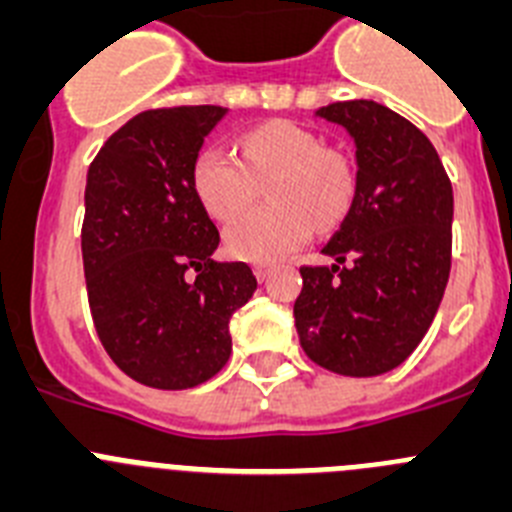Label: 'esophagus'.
<instances>
[{
	"label": "esophagus",
	"mask_w": 512,
	"mask_h": 512,
	"mask_svg": "<svg viewBox=\"0 0 512 512\" xmlns=\"http://www.w3.org/2000/svg\"><path fill=\"white\" fill-rule=\"evenodd\" d=\"M255 275L260 280H267L270 275H273V265H267V262H257L255 265Z\"/></svg>",
	"instance_id": "1"
}]
</instances>
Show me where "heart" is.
<instances>
[{"mask_svg": "<svg viewBox=\"0 0 512 512\" xmlns=\"http://www.w3.org/2000/svg\"><path fill=\"white\" fill-rule=\"evenodd\" d=\"M242 158L224 147H204L193 160L191 183L201 206L219 222L238 216L270 180L267 210L239 217L224 234L227 252L250 262H270L301 247L313 227L331 229L349 214L357 193L352 160L321 145L293 122H267L245 132Z\"/></svg>", "mask_w": 512, "mask_h": 512, "instance_id": "heart-1", "label": "heart"}]
</instances>
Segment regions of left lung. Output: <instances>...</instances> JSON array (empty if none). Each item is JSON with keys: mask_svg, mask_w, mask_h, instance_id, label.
Here are the masks:
<instances>
[{"mask_svg": "<svg viewBox=\"0 0 512 512\" xmlns=\"http://www.w3.org/2000/svg\"><path fill=\"white\" fill-rule=\"evenodd\" d=\"M316 117L342 124L357 147V193L321 252L301 267L293 316L316 365L375 377L411 357L434 321L451 270L454 193L436 147L393 109L354 99Z\"/></svg>", "mask_w": 512, "mask_h": 512, "instance_id": "8db88e82", "label": "left lung"}]
</instances>
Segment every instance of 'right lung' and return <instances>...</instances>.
Here are the masks:
<instances>
[{
  "label": "right lung",
  "instance_id": "1",
  "mask_svg": "<svg viewBox=\"0 0 512 512\" xmlns=\"http://www.w3.org/2000/svg\"><path fill=\"white\" fill-rule=\"evenodd\" d=\"M224 114L209 104L147 109L104 142L86 176L81 252L96 334L147 388L211 380L232 354L229 319L257 288L247 262L214 260L219 229L191 183Z\"/></svg>",
  "mask_w": 512,
  "mask_h": 512
}]
</instances>
